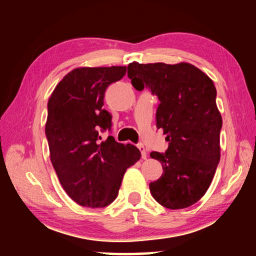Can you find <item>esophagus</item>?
Segmentation results:
<instances>
[{"instance_id": "esophagus-1", "label": "esophagus", "mask_w": 256, "mask_h": 256, "mask_svg": "<svg viewBox=\"0 0 256 256\" xmlns=\"http://www.w3.org/2000/svg\"><path fill=\"white\" fill-rule=\"evenodd\" d=\"M138 148L140 149V151H141L142 158H144V159H146V157H148V154H146V148H144V144H138Z\"/></svg>"}]
</instances>
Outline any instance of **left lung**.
Returning <instances> with one entry per match:
<instances>
[{
	"instance_id": "8db88e82",
	"label": "left lung",
	"mask_w": 256,
	"mask_h": 256,
	"mask_svg": "<svg viewBox=\"0 0 256 256\" xmlns=\"http://www.w3.org/2000/svg\"><path fill=\"white\" fill-rule=\"evenodd\" d=\"M128 76L136 90L148 86L158 96L157 128L167 134L164 154L150 157L162 164V175L150 192L168 209L196 203L209 188L220 160L222 114L209 76L190 63H130Z\"/></svg>"
}]
</instances>
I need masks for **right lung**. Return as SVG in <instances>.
I'll return each mask as SVG.
<instances>
[{"label": "right lung", "instance_id": "right-lung-1", "mask_svg": "<svg viewBox=\"0 0 256 256\" xmlns=\"http://www.w3.org/2000/svg\"><path fill=\"white\" fill-rule=\"evenodd\" d=\"M125 73L126 66L76 68L58 82L47 104L50 162L64 190L82 206L110 204L125 172L141 158L136 146L118 144L110 136L99 141V130L112 126L102 107L105 92Z\"/></svg>", "mask_w": 256, "mask_h": 256}]
</instances>
